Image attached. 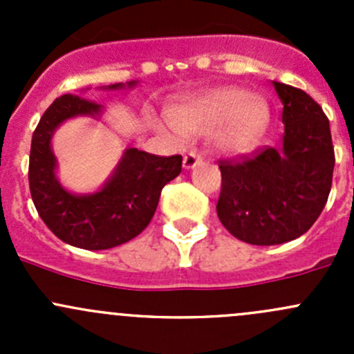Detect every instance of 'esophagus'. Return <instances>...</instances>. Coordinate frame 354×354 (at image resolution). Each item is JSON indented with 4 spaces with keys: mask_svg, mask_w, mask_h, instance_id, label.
I'll list each match as a JSON object with an SVG mask.
<instances>
[{
    "mask_svg": "<svg viewBox=\"0 0 354 354\" xmlns=\"http://www.w3.org/2000/svg\"><path fill=\"white\" fill-rule=\"evenodd\" d=\"M200 162H202V159H200L198 154H195V152H188L183 159V167L187 171L194 169V167H197Z\"/></svg>",
    "mask_w": 354,
    "mask_h": 354,
    "instance_id": "obj_1",
    "label": "esophagus"
}]
</instances>
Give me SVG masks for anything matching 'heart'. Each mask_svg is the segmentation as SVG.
<instances>
[{
  "label": "heart",
  "mask_w": 354,
  "mask_h": 354,
  "mask_svg": "<svg viewBox=\"0 0 354 354\" xmlns=\"http://www.w3.org/2000/svg\"><path fill=\"white\" fill-rule=\"evenodd\" d=\"M169 121L185 137L212 133V147L221 154L243 156L267 135L272 108L263 95L250 94L241 87H221L173 106ZM154 124L157 130L167 131L160 123Z\"/></svg>",
  "instance_id": "b5f03b06"
}]
</instances>
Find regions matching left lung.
<instances>
[{
	"mask_svg": "<svg viewBox=\"0 0 354 354\" xmlns=\"http://www.w3.org/2000/svg\"><path fill=\"white\" fill-rule=\"evenodd\" d=\"M283 102V145L240 162L221 160L217 216L238 240L281 245L312 227L326 207L334 171L329 120L306 92L272 82Z\"/></svg>",
	"mask_w": 354,
	"mask_h": 354,
	"instance_id": "8db88e82",
	"label": "left lung"
}]
</instances>
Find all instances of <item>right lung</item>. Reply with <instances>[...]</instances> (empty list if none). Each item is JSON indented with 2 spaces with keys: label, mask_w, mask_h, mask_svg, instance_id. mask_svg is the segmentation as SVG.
<instances>
[{
  "label": "right lung",
  "mask_w": 354,
  "mask_h": 354,
  "mask_svg": "<svg viewBox=\"0 0 354 354\" xmlns=\"http://www.w3.org/2000/svg\"><path fill=\"white\" fill-rule=\"evenodd\" d=\"M138 82L113 84L101 91H127ZM77 95H62L42 114L30 145L28 185L39 216L65 243L84 250H108L133 240L154 216L164 185L181 173V156L159 157L128 147L108 180L94 192L75 194L58 180L53 152L55 131L68 120H101L104 106Z\"/></svg>",
  "instance_id": "1"
}]
</instances>
